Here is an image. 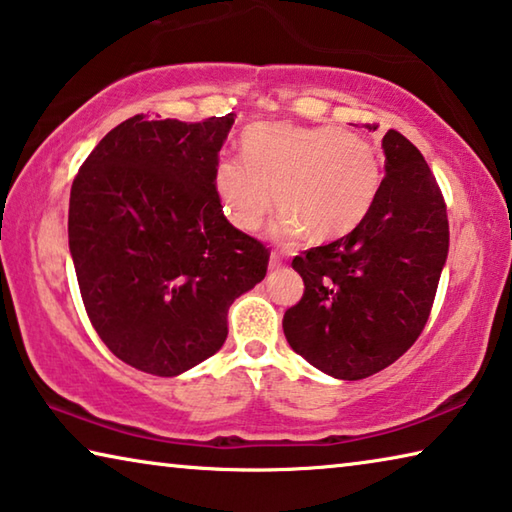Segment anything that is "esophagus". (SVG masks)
Returning a JSON list of instances; mask_svg holds the SVG:
<instances>
[{
  "label": "esophagus",
  "instance_id": "obj_1",
  "mask_svg": "<svg viewBox=\"0 0 512 512\" xmlns=\"http://www.w3.org/2000/svg\"><path fill=\"white\" fill-rule=\"evenodd\" d=\"M281 265H283V261H281V256L276 254V251H272L270 254V270L272 272H276V270H281Z\"/></svg>",
  "mask_w": 512,
  "mask_h": 512
}]
</instances>
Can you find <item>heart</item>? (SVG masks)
<instances>
[{
	"label": "heart",
	"instance_id": "1",
	"mask_svg": "<svg viewBox=\"0 0 512 512\" xmlns=\"http://www.w3.org/2000/svg\"><path fill=\"white\" fill-rule=\"evenodd\" d=\"M240 158L213 170L217 199L233 226L256 231L274 206L279 238L304 233L311 245L347 238L372 213L383 165L372 142L338 127L251 124L240 136Z\"/></svg>",
	"mask_w": 512,
	"mask_h": 512
}]
</instances>
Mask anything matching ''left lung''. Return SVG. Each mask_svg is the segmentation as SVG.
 Here are the masks:
<instances>
[{
	"label": "left lung",
	"mask_w": 512,
	"mask_h": 512,
	"mask_svg": "<svg viewBox=\"0 0 512 512\" xmlns=\"http://www.w3.org/2000/svg\"><path fill=\"white\" fill-rule=\"evenodd\" d=\"M381 147L385 177L367 220L292 261L306 288L283 315V333L301 358L342 381L367 379L413 347L447 263V206L424 156L395 129Z\"/></svg>",
	"instance_id": "left-lung-1"
}]
</instances>
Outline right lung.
Listing matches in <instances>:
<instances>
[{
  "label": "right lung",
  "mask_w": 512,
  "mask_h": 512,
  "mask_svg": "<svg viewBox=\"0 0 512 512\" xmlns=\"http://www.w3.org/2000/svg\"><path fill=\"white\" fill-rule=\"evenodd\" d=\"M233 113L133 115L108 131L70 192L67 238L83 306L124 363L177 376L220 351L226 313L265 279L267 251L222 213L213 186Z\"/></svg>",
  "instance_id": "right-lung-1"
}]
</instances>
